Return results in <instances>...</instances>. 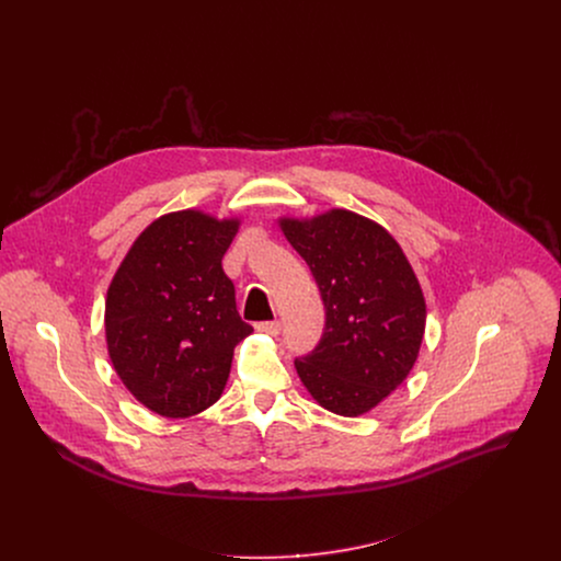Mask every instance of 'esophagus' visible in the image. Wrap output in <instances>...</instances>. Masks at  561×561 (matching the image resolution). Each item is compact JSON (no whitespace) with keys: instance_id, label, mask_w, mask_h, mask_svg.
<instances>
[{"instance_id":"1","label":"esophagus","mask_w":561,"mask_h":561,"mask_svg":"<svg viewBox=\"0 0 561 561\" xmlns=\"http://www.w3.org/2000/svg\"><path fill=\"white\" fill-rule=\"evenodd\" d=\"M256 330L259 332H267V334H278L280 332V321H259Z\"/></svg>"}]
</instances>
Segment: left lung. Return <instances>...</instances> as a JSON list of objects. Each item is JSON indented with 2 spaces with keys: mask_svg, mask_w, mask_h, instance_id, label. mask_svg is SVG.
Returning a JSON list of instances; mask_svg holds the SVG:
<instances>
[{
  "mask_svg": "<svg viewBox=\"0 0 561 561\" xmlns=\"http://www.w3.org/2000/svg\"><path fill=\"white\" fill-rule=\"evenodd\" d=\"M280 229L307 261L325 323L296 369L321 408L358 416L391 396L410 374L425 330L421 285L400 243L380 225L332 209Z\"/></svg>",
  "mask_w": 561,
  "mask_h": 561,
  "instance_id": "obj_1",
  "label": "left lung"
}]
</instances>
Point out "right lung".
Here are the masks:
<instances>
[{"instance_id": "add662e5", "label": "right lung", "mask_w": 561, "mask_h": 561, "mask_svg": "<svg viewBox=\"0 0 561 561\" xmlns=\"http://www.w3.org/2000/svg\"><path fill=\"white\" fill-rule=\"evenodd\" d=\"M240 220L185 209L161 216L134 241L105 300L112 365L129 393L168 419L220 400L241 321L222 256Z\"/></svg>"}]
</instances>
